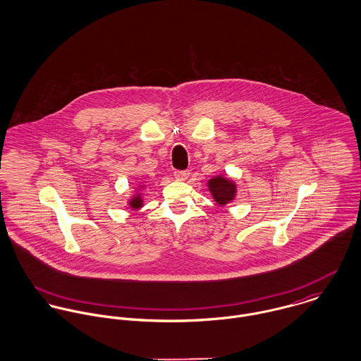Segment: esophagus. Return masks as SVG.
<instances>
[{"label":"esophagus","mask_w":361,"mask_h":361,"mask_svg":"<svg viewBox=\"0 0 361 361\" xmlns=\"http://www.w3.org/2000/svg\"><path fill=\"white\" fill-rule=\"evenodd\" d=\"M189 171H175L173 172V176H175V179L176 180H179V182H183V180H186L188 178H189Z\"/></svg>","instance_id":"34e87169"}]
</instances>
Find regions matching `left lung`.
Masks as SVG:
<instances>
[{
  "mask_svg": "<svg viewBox=\"0 0 361 361\" xmlns=\"http://www.w3.org/2000/svg\"><path fill=\"white\" fill-rule=\"evenodd\" d=\"M207 186H208V190H209L214 202L221 207L232 203L238 193L236 182L224 175L212 176L207 182Z\"/></svg>",
  "mask_w": 361,
  "mask_h": 361,
  "instance_id": "1",
  "label": "left lung"
}]
</instances>
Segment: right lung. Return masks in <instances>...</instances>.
Instances as JSON below:
<instances>
[{
    "mask_svg": "<svg viewBox=\"0 0 361 361\" xmlns=\"http://www.w3.org/2000/svg\"><path fill=\"white\" fill-rule=\"evenodd\" d=\"M145 183H139L136 190L130 195V197L128 199V206L130 207V209L137 211L142 207L145 206V200H143V190H145Z\"/></svg>",
    "mask_w": 361,
    "mask_h": 361,
    "instance_id": "1",
    "label": "right lung"
}]
</instances>
